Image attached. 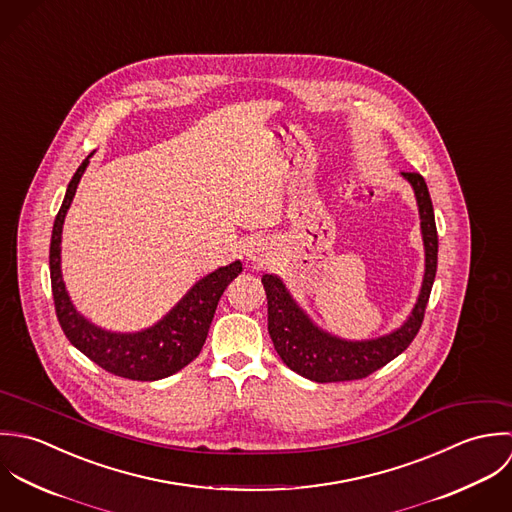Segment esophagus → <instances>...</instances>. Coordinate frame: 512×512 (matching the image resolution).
Segmentation results:
<instances>
[{
	"label": "esophagus",
	"instance_id": "esophagus-1",
	"mask_svg": "<svg viewBox=\"0 0 512 512\" xmlns=\"http://www.w3.org/2000/svg\"><path fill=\"white\" fill-rule=\"evenodd\" d=\"M247 261H251L253 265H265L267 261V245L261 241H255L247 247Z\"/></svg>",
	"mask_w": 512,
	"mask_h": 512
}]
</instances>
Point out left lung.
Wrapping results in <instances>:
<instances>
[{"mask_svg":"<svg viewBox=\"0 0 512 512\" xmlns=\"http://www.w3.org/2000/svg\"><path fill=\"white\" fill-rule=\"evenodd\" d=\"M402 176L413 188L419 209L425 273L417 301L400 328L368 340L340 338L322 330L308 316L305 308L293 299L281 277L263 275L261 279L267 293L269 334L275 350L281 360L303 378L318 384L366 378L400 356L419 332L437 271V227L425 180L415 172H402Z\"/></svg>","mask_w":512,"mask_h":512,"instance_id":"obj_1","label":"left lung"}]
</instances>
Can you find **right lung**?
<instances>
[{"mask_svg": "<svg viewBox=\"0 0 512 512\" xmlns=\"http://www.w3.org/2000/svg\"><path fill=\"white\" fill-rule=\"evenodd\" d=\"M91 156L93 152L83 160L69 182L65 200L53 223L49 271L57 318L69 342L106 372L140 382L162 380L180 372L198 358L217 303L243 267L241 261H233L205 275L156 324L144 330L112 332L91 322L73 305L61 273L63 223Z\"/></svg>", "mask_w": 512, "mask_h": 512, "instance_id": "add662e5", "label": "right lung"}]
</instances>
